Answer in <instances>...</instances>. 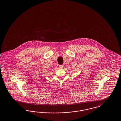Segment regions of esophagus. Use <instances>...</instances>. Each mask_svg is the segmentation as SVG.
Listing matches in <instances>:
<instances>
[{
  "instance_id": "obj_1",
  "label": "esophagus",
  "mask_w": 121,
  "mask_h": 121,
  "mask_svg": "<svg viewBox=\"0 0 121 121\" xmlns=\"http://www.w3.org/2000/svg\"><path fill=\"white\" fill-rule=\"evenodd\" d=\"M59 68H63V65H59Z\"/></svg>"
}]
</instances>
